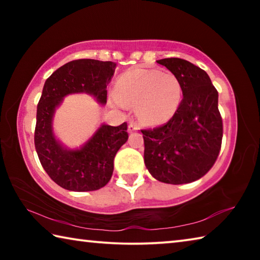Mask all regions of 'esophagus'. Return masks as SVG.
<instances>
[{"instance_id":"1","label":"esophagus","mask_w":260,"mask_h":260,"mask_svg":"<svg viewBox=\"0 0 260 260\" xmlns=\"http://www.w3.org/2000/svg\"><path fill=\"white\" fill-rule=\"evenodd\" d=\"M139 129V126L135 124V122H129L128 125V132L129 133H133V132H136Z\"/></svg>"}]
</instances>
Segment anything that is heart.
I'll return each instance as SVG.
<instances>
[{
  "instance_id": "heart-1",
  "label": "heart",
  "mask_w": 260,
  "mask_h": 260,
  "mask_svg": "<svg viewBox=\"0 0 260 260\" xmlns=\"http://www.w3.org/2000/svg\"><path fill=\"white\" fill-rule=\"evenodd\" d=\"M117 102L135 107V114L146 125L164 124L174 117L182 100L177 76L158 70H132L122 73L114 86Z\"/></svg>"
}]
</instances>
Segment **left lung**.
<instances>
[{"instance_id": "left-lung-1", "label": "left lung", "mask_w": 260, "mask_h": 260, "mask_svg": "<svg viewBox=\"0 0 260 260\" xmlns=\"http://www.w3.org/2000/svg\"><path fill=\"white\" fill-rule=\"evenodd\" d=\"M181 82L183 99L166 124L142 129L144 164L158 181L189 183L209 172L217 160L222 140L218 91L204 70L181 58H164Z\"/></svg>"}]
</instances>
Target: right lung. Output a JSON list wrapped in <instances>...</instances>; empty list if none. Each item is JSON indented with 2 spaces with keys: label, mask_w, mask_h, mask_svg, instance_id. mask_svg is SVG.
<instances>
[{
  "label": "right lung",
  "mask_w": 260,
  "mask_h": 260,
  "mask_svg": "<svg viewBox=\"0 0 260 260\" xmlns=\"http://www.w3.org/2000/svg\"><path fill=\"white\" fill-rule=\"evenodd\" d=\"M116 67L113 61L77 59L56 70L45 82L37 110L34 143L42 167L61 188L98 190L112 177L114 156L128 140L127 122L116 127L102 124L81 148L69 149L56 139L52 119L70 94L86 93L100 104L107 103V86Z\"/></svg>",
  "instance_id": "obj_1"
}]
</instances>
